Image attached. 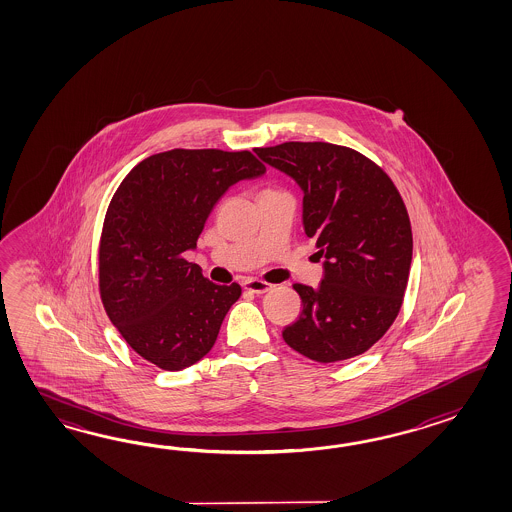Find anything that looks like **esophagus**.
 Returning a JSON list of instances; mask_svg holds the SVG:
<instances>
[{
  "label": "esophagus",
  "mask_w": 512,
  "mask_h": 512,
  "mask_svg": "<svg viewBox=\"0 0 512 512\" xmlns=\"http://www.w3.org/2000/svg\"><path fill=\"white\" fill-rule=\"evenodd\" d=\"M243 289L249 291V293L263 294L267 293V291H271L272 285L271 283L261 282V280L251 278V280H245V282H243Z\"/></svg>",
  "instance_id": "34e87169"
}]
</instances>
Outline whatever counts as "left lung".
I'll return each mask as SVG.
<instances>
[{"mask_svg":"<svg viewBox=\"0 0 512 512\" xmlns=\"http://www.w3.org/2000/svg\"><path fill=\"white\" fill-rule=\"evenodd\" d=\"M304 192L302 223L324 258L320 285L294 283L302 313L287 346L316 362L351 359L390 329L403 304L412 229L392 179L362 153L329 142L254 150Z\"/></svg>","mask_w":512,"mask_h":512,"instance_id":"8db88e82","label":"left lung"}]
</instances>
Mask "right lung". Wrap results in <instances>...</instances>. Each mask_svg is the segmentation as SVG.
<instances>
[{"instance_id": "add662e5", "label": "right lung", "mask_w": 512, "mask_h": 512, "mask_svg": "<svg viewBox=\"0 0 512 512\" xmlns=\"http://www.w3.org/2000/svg\"><path fill=\"white\" fill-rule=\"evenodd\" d=\"M263 174L251 152L170 150L144 159L120 183L100 238V298L142 359L185 370L216 344L241 287L210 282L183 254L196 251L230 186Z\"/></svg>"}]
</instances>
